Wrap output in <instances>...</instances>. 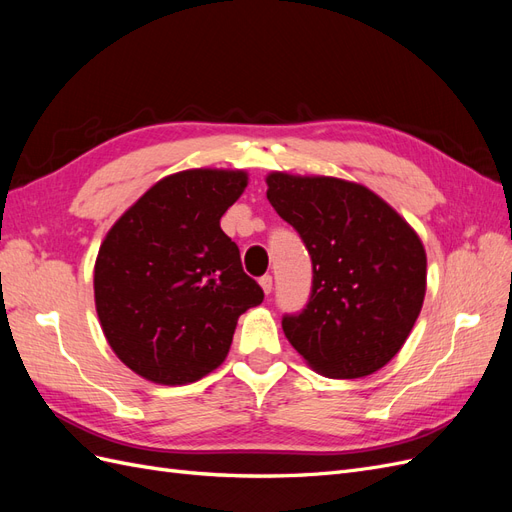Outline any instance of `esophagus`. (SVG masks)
Listing matches in <instances>:
<instances>
[{"label":"esophagus","instance_id":"34e87169","mask_svg":"<svg viewBox=\"0 0 512 512\" xmlns=\"http://www.w3.org/2000/svg\"><path fill=\"white\" fill-rule=\"evenodd\" d=\"M258 284L262 286V290H265V294H271V290H273V277L271 275H262L260 280H258Z\"/></svg>","mask_w":512,"mask_h":512}]
</instances>
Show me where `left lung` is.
<instances>
[{"instance_id":"obj_1","label":"left lung","mask_w":512,"mask_h":512,"mask_svg":"<svg viewBox=\"0 0 512 512\" xmlns=\"http://www.w3.org/2000/svg\"><path fill=\"white\" fill-rule=\"evenodd\" d=\"M267 198L312 258V292L284 314L292 348L329 378H363L389 363L421 314L427 256L380 196L335 177L271 173Z\"/></svg>"}]
</instances>
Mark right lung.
<instances>
[{
    "instance_id": "right-lung-1",
    "label": "right lung",
    "mask_w": 512,
    "mask_h": 512,
    "mask_svg": "<svg viewBox=\"0 0 512 512\" xmlns=\"http://www.w3.org/2000/svg\"><path fill=\"white\" fill-rule=\"evenodd\" d=\"M243 170L196 168L147 190L100 245L94 290L102 331L138 376L200 380L226 359L237 320L265 292L220 228Z\"/></svg>"
}]
</instances>
